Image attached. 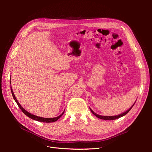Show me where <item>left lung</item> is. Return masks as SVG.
I'll return each mask as SVG.
<instances>
[{"instance_id": "1", "label": "left lung", "mask_w": 152, "mask_h": 152, "mask_svg": "<svg viewBox=\"0 0 152 152\" xmlns=\"http://www.w3.org/2000/svg\"><path fill=\"white\" fill-rule=\"evenodd\" d=\"M136 102V101H135ZM135 103H134L133 104V105L128 110H127L126 111H125V112H124V113H121V114H120V115H116V116H101V115H97V113H94V111L90 108V110H91V112L95 116H97V118H100V119H104V120H114V119H118V118H121V117H122V116H124V115H126L127 113L129 112V111L131 110V108L133 107V106L134 105V104H135Z\"/></svg>"}]
</instances>
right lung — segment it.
<instances>
[{
  "label": "right lung",
  "mask_w": 152,
  "mask_h": 152,
  "mask_svg": "<svg viewBox=\"0 0 152 152\" xmlns=\"http://www.w3.org/2000/svg\"><path fill=\"white\" fill-rule=\"evenodd\" d=\"M10 82L11 83V81H10ZM10 88H11V92H12V95H13V97L15 101L16 102V103H17V105H18L19 108L21 109V111H23V112L24 113H25L27 116H28L29 118H31V119H34V120H36V121H40V122H43V123H52V122H55V121H57L58 119L63 115L64 112H65V111H64L63 112L60 116H57V117H55V118H42V117H39V116L34 115H33V114H31V113L28 112V111H27L26 110H25V109H24V108L21 106V105L20 104L19 102H18V100H17V99H16V97H15V95H14L13 92V90H12V87H10Z\"/></svg>",
  "instance_id": "1"
}]
</instances>
